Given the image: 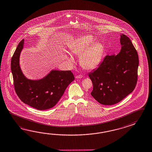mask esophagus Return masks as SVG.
<instances>
[{"label": "esophagus", "mask_w": 152, "mask_h": 152, "mask_svg": "<svg viewBox=\"0 0 152 152\" xmlns=\"http://www.w3.org/2000/svg\"><path fill=\"white\" fill-rule=\"evenodd\" d=\"M82 77H83V76H82V75H81L76 76V78H81Z\"/></svg>", "instance_id": "34e87169"}]
</instances>
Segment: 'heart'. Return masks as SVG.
<instances>
[{"instance_id": "1", "label": "heart", "mask_w": 152, "mask_h": 152, "mask_svg": "<svg viewBox=\"0 0 152 152\" xmlns=\"http://www.w3.org/2000/svg\"><path fill=\"white\" fill-rule=\"evenodd\" d=\"M69 50L73 54L80 56L79 61L81 66L87 70H93L100 64L105 52V47L100 42L96 41L94 37L91 34L79 36L69 45ZM68 60L73 63L74 60L71 56Z\"/></svg>"}]
</instances>
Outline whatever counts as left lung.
<instances>
[{
	"mask_svg": "<svg viewBox=\"0 0 152 152\" xmlns=\"http://www.w3.org/2000/svg\"><path fill=\"white\" fill-rule=\"evenodd\" d=\"M120 42V52L106 56L99 67L89 74L93 85L91 96L102 105H114L121 101L137 83V52L124 34L121 35Z\"/></svg>",
	"mask_w": 152,
	"mask_h": 152,
	"instance_id": "8db88e82",
	"label": "left lung"
}]
</instances>
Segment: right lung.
<instances>
[{"instance_id": "obj_1", "label": "right lung", "mask_w": 152, "mask_h": 152, "mask_svg": "<svg viewBox=\"0 0 152 152\" xmlns=\"http://www.w3.org/2000/svg\"><path fill=\"white\" fill-rule=\"evenodd\" d=\"M24 39L18 45L11 61L14 87L20 100L39 110L52 108L57 104L68 86L74 80L71 71L53 70L44 78L37 80L28 79L20 66V56Z\"/></svg>"}]
</instances>
